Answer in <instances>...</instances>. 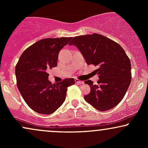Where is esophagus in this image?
I'll return each mask as SVG.
<instances>
[{"instance_id":"1","label":"esophagus","mask_w":148,"mask_h":148,"mask_svg":"<svg viewBox=\"0 0 148 148\" xmlns=\"http://www.w3.org/2000/svg\"><path fill=\"white\" fill-rule=\"evenodd\" d=\"M75 83H76V84H84V81H80V80H79L78 79H75Z\"/></svg>"}]
</instances>
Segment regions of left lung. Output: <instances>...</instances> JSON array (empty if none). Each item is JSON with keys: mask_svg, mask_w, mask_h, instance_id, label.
<instances>
[{"mask_svg": "<svg viewBox=\"0 0 148 148\" xmlns=\"http://www.w3.org/2000/svg\"><path fill=\"white\" fill-rule=\"evenodd\" d=\"M69 45L79 49L87 64L97 66V84L90 80V92L84 96L86 102L100 111L111 109L118 104L126 94L132 79L131 62L119 44L108 37L93 33L74 37Z\"/></svg>", "mask_w": 148, "mask_h": 148, "instance_id": "8db88e82", "label": "left lung"}]
</instances>
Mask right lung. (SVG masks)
Masks as SVG:
<instances>
[{
    "label": "right lung",
    "mask_w": 148,
    "mask_h": 148,
    "mask_svg": "<svg viewBox=\"0 0 148 148\" xmlns=\"http://www.w3.org/2000/svg\"><path fill=\"white\" fill-rule=\"evenodd\" d=\"M71 38L40 40L19 58L15 67L17 88L25 103L37 113L49 115L55 112L65 100L67 88L75 83L73 78L56 84L48 79V71L56 67L59 51Z\"/></svg>",
    "instance_id": "1"
}]
</instances>
